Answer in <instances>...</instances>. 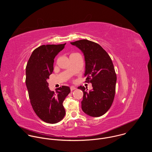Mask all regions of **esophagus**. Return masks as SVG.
<instances>
[{
	"instance_id": "obj_1",
	"label": "esophagus",
	"mask_w": 152,
	"mask_h": 152,
	"mask_svg": "<svg viewBox=\"0 0 152 152\" xmlns=\"http://www.w3.org/2000/svg\"><path fill=\"white\" fill-rule=\"evenodd\" d=\"M70 89H71V91H73V90H75L76 89V88L74 86H71L70 87Z\"/></svg>"
}]
</instances>
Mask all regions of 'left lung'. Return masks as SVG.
<instances>
[{
	"label": "left lung",
	"instance_id": "obj_1",
	"mask_svg": "<svg viewBox=\"0 0 152 152\" xmlns=\"http://www.w3.org/2000/svg\"><path fill=\"white\" fill-rule=\"evenodd\" d=\"M71 44L83 53L86 82L91 83L93 88L88 92L84 87L78 88L84 93L82 109L90 116H101L110 108L115 94L116 74L112 60L107 51L95 42L84 39Z\"/></svg>",
	"mask_w": 152,
	"mask_h": 152
}]
</instances>
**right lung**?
<instances>
[{"instance_id": "obj_1", "label": "right lung", "mask_w": 152, "mask_h": 152, "mask_svg": "<svg viewBox=\"0 0 152 152\" xmlns=\"http://www.w3.org/2000/svg\"><path fill=\"white\" fill-rule=\"evenodd\" d=\"M65 44L42 45L32 53L26 68V84L30 103L36 114L43 121L56 124L65 115L63 101L71 90L62 86L56 92L48 88L47 80L53 71L55 57L65 47Z\"/></svg>"}]
</instances>
